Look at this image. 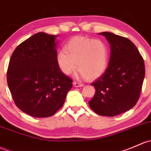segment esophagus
Segmentation results:
<instances>
[{"label":"esophagus","instance_id":"1","mask_svg":"<svg viewBox=\"0 0 151 151\" xmlns=\"http://www.w3.org/2000/svg\"><path fill=\"white\" fill-rule=\"evenodd\" d=\"M73 85H74V87H76V88H79V87H82L84 86V85L82 83H80V82H76V81H74V82H73Z\"/></svg>","mask_w":151,"mask_h":151}]
</instances>
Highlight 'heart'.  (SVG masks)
I'll return each instance as SVG.
<instances>
[{
    "mask_svg": "<svg viewBox=\"0 0 151 151\" xmlns=\"http://www.w3.org/2000/svg\"><path fill=\"white\" fill-rule=\"evenodd\" d=\"M109 51L104 42L85 37H76L69 41L65 50L56 55L58 68L65 75H70L77 67L79 74L88 80L102 75L109 64Z\"/></svg>",
    "mask_w": 151,
    "mask_h": 151,
    "instance_id": "obj_1",
    "label": "heart"
}]
</instances>
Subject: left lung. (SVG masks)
<instances>
[{
	"instance_id": "8db88e82",
	"label": "left lung",
	"mask_w": 151,
	"mask_h": 151,
	"mask_svg": "<svg viewBox=\"0 0 151 151\" xmlns=\"http://www.w3.org/2000/svg\"><path fill=\"white\" fill-rule=\"evenodd\" d=\"M98 34L110 44V60L104 74L91 84L96 93L88 103L96 114L114 116L137 104L145 77V63L129 39L108 32Z\"/></svg>"
}]
</instances>
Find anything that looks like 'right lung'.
Returning <instances> with one entry per match:
<instances>
[{"label": "right lung", "mask_w": 151, "mask_h": 151, "mask_svg": "<svg viewBox=\"0 0 151 151\" xmlns=\"http://www.w3.org/2000/svg\"><path fill=\"white\" fill-rule=\"evenodd\" d=\"M57 35L38 32L13 52L8 86L16 106L37 118L51 116L64 104L72 80L56 63Z\"/></svg>", "instance_id": "1"}]
</instances>
